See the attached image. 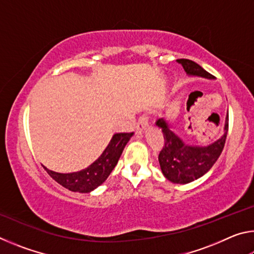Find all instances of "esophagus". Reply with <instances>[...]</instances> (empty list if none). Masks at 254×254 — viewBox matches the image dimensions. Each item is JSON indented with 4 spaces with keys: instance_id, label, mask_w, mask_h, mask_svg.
Returning <instances> with one entry per match:
<instances>
[{
    "instance_id": "34e87169",
    "label": "esophagus",
    "mask_w": 254,
    "mask_h": 254,
    "mask_svg": "<svg viewBox=\"0 0 254 254\" xmlns=\"http://www.w3.org/2000/svg\"><path fill=\"white\" fill-rule=\"evenodd\" d=\"M148 121H149V118L147 117V115H142V117H140L139 120H137L135 130L137 133H139V134H141V133H143L145 130H147L149 127Z\"/></svg>"
}]
</instances>
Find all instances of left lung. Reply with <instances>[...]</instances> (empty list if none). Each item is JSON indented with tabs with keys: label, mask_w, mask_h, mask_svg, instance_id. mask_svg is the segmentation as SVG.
<instances>
[{
	"label": "left lung",
	"mask_w": 254,
	"mask_h": 254,
	"mask_svg": "<svg viewBox=\"0 0 254 254\" xmlns=\"http://www.w3.org/2000/svg\"><path fill=\"white\" fill-rule=\"evenodd\" d=\"M177 62L182 64L189 76L204 77L207 79L215 78L198 64L191 60L178 59ZM156 126L161 128L165 139V145L158 157L163 176L174 184H188L204 176L221 156L229 130V112L225 119L224 134L206 147L185 143L171 131L170 124L163 118L157 120Z\"/></svg>",
	"instance_id": "obj_1"
}]
</instances>
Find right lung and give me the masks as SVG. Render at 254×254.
<instances>
[{"label": "right lung", "mask_w": 254, "mask_h": 254, "mask_svg": "<svg viewBox=\"0 0 254 254\" xmlns=\"http://www.w3.org/2000/svg\"><path fill=\"white\" fill-rule=\"evenodd\" d=\"M133 135L132 133H115L112 136L110 143L104 151L98 157L97 160L89 165L87 168L70 174H60L49 170L44 167L49 174L63 187L69 189L71 191L91 192L100 185L105 182L112 170L117 166L120 157L126 148L128 140Z\"/></svg>", "instance_id": "right-lung-1"}]
</instances>
